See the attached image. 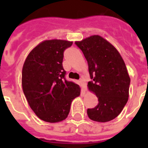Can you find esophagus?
Returning <instances> with one entry per match:
<instances>
[{
	"label": "esophagus",
	"instance_id": "34e87169",
	"mask_svg": "<svg viewBox=\"0 0 148 148\" xmlns=\"http://www.w3.org/2000/svg\"><path fill=\"white\" fill-rule=\"evenodd\" d=\"M80 84H81V87H82V91L83 92H85L87 89H86V84H85V82L84 81L83 79H81L80 80Z\"/></svg>",
	"mask_w": 148,
	"mask_h": 148
}]
</instances>
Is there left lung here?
Listing matches in <instances>:
<instances>
[{
	"mask_svg": "<svg viewBox=\"0 0 148 148\" xmlns=\"http://www.w3.org/2000/svg\"><path fill=\"white\" fill-rule=\"evenodd\" d=\"M75 44L88 64L92 81L88 89L98 99L97 105L87 110L89 118L97 122L114 119L128 101L131 79L123 58L109 41L92 35Z\"/></svg>",
	"mask_w": 148,
	"mask_h": 148,
	"instance_id": "obj_1",
	"label": "left lung"
}]
</instances>
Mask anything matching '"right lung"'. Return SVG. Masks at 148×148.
<instances>
[{
    "instance_id": "right-lung-1",
    "label": "right lung",
    "mask_w": 148,
    "mask_h": 148,
    "mask_svg": "<svg viewBox=\"0 0 148 148\" xmlns=\"http://www.w3.org/2000/svg\"><path fill=\"white\" fill-rule=\"evenodd\" d=\"M72 41L47 40L29 53L22 69V88L34 114L40 120L57 123L68 116L72 101L81 94L80 86L66 81L64 51Z\"/></svg>"
}]
</instances>
